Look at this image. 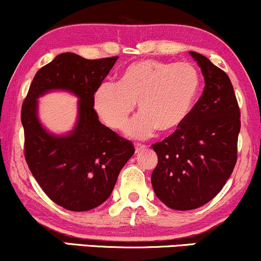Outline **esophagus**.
I'll return each instance as SVG.
<instances>
[{"mask_svg":"<svg viewBox=\"0 0 261 261\" xmlns=\"http://www.w3.org/2000/svg\"><path fill=\"white\" fill-rule=\"evenodd\" d=\"M146 146L145 145H141V143H136L135 145V151H136V153H139V152L142 151V149H145Z\"/></svg>","mask_w":261,"mask_h":261,"instance_id":"1","label":"esophagus"}]
</instances>
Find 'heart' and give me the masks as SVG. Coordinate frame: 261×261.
Here are the masks:
<instances>
[{"label": "heart", "instance_id": "obj_1", "mask_svg": "<svg viewBox=\"0 0 261 261\" xmlns=\"http://www.w3.org/2000/svg\"><path fill=\"white\" fill-rule=\"evenodd\" d=\"M201 87V77L190 62L142 60L127 66L118 85L104 82L94 93V109L109 127L121 128L135 104L140 115L125 131L146 139L157 128L170 133L187 120Z\"/></svg>", "mask_w": 261, "mask_h": 261}]
</instances>
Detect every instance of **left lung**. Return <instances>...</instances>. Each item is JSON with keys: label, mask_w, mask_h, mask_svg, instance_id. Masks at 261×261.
<instances>
[{"label": "left lung", "mask_w": 261, "mask_h": 261, "mask_svg": "<svg viewBox=\"0 0 261 261\" xmlns=\"http://www.w3.org/2000/svg\"><path fill=\"white\" fill-rule=\"evenodd\" d=\"M190 55L205 80L202 95L174 133L152 145L158 155L151 176L154 194L178 211L201 207L222 190L234 169L241 130L229 77L201 54Z\"/></svg>", "instance_id": "obj_1"}]
</instances>
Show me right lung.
I'll use <instances>...</instances> for the list:
<instances>
[{
	"instance_id": "add662e5",
	"label": "right lung",
	"mask_w": 261,
	"mask_h": 261,
	"mask_svg": "<svg viewBox=\"0 0 261 261\" xmlns=\"http://www.w3.org/2000/svg\"><path fill=\"white\" fill-rule=\"evenodd\" d=\"M119 56L87 60L60 54L38 71L22 107L24 155L33 176L54 202L70 211H89L112 194L135 148L98 119L94 93ZM66 90L79 98V118L66 135L49 133L38 120L37 98Z\"/></svg>"
}]
</instances>
